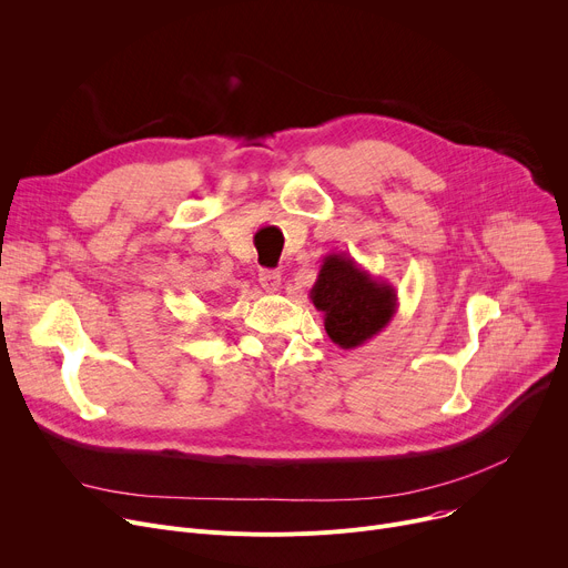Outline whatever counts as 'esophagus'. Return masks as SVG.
I'll use <instances>...</instances> for the list:
<instances>
[{
  "label": "esophagus",
  "instance_id": "34e87169",
  "mask_svg": "<svg viewBox=\"0 0 568 568\" xmlns=\"http://www.w3.org/2000/svg\"><path fill=\"white\" fill-rule=\"evenodd\" d=\"M257 281H260L262 290H267V292H278L281 290V274L274 272V270H262L257 274Z\"/></svg>",
  "mask_w": 568,
  "mask_h": 568
}]
</instances>
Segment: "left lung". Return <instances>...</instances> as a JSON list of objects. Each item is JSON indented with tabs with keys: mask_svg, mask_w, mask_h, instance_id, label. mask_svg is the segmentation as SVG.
Returning <instances> with one entry per match:
<instances>
[{
	"mask_svg": "<svg viewBox=\"0 0 568 568\" xmlns=\"http://www.w3.org/2000/svg\"><path fill=\"white\" fill-rule=\"evenodd\" d=\"M311 301L324 313L328 337L343 349L365 345L397 313L395 287L374 278L347 253H328L324 257Z\"/></svg>",
	"mask_w": 568,
	"mask_h": 568,
	"instance_id": "obj_1",
	"label": "left lung"
}]
</instances>
